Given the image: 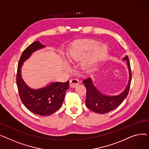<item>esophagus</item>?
<instances>
[{
  "instance_id": "34e87169",
  "label": "esophagus",
  "mask_w": 149,
  "mask_h": 149,
  "mask_svg": "<svg viewBox=\"0 0 149 149\" xmlns=\"http://www.w3.org/2000/svg\"><path fill=\"white\" fill-rule=\"evenodd\" d=\"M79 84V81L77 79H73L70 81V86L72 88H74Z\"/></svg>"
}]
</instances>
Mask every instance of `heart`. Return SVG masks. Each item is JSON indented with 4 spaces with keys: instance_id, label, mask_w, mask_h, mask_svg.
<instances>
[{
    "instance_id": "b5f03b06",
    "label": "heart",
    "mask_w": 149,
    "mask_h": 149,
    "mask_svg": "<svg viewBox=\"0 0 149 149\" xmlns=\"http://www.w3.org/2000/svg\"><path fill=\"white\" fill-rule=\"evenodd\" d=\"M99 41L91 38L80 39L75 41L68 54L69 63L74 64L79 62L89 54V56L82 64V68L86 73H91L97 67L100 61L106 55L107 49L100 46ZM66 68L68 65H65Z\"/></svg>"
}]
</instances>
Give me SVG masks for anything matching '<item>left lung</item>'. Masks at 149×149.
Wrapping results in <instances>:
<instances>
[{
  "instance_id": "8db88e82",
  "label": "left lung",
  "mask_w": 149,
  "mask_h": 149,
  "mask_svg": "<svg viewBox=\"0 0 149 149\" xmlns=\"http://www.w3.org/2000/svg\"><path fill=\"white\" fill-rule=\"evenodd\" d=\"M123 59L127 61L129 71V81L126 89L120 94L116 96L105 95L96 89L93 84L91 78L86 79L83 81L86 90L85 103L90 110L101 114L108 113L117 108L127 97L130 86L132 73L128 56H126Z\"/></svg>"
}]
</instances>
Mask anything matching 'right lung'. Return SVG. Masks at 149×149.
<instances>
[{"instance_id": "1", "label": "right lung", "mask_w": 149, "mask_h": 149, "mask_svg": "<svg viewBox=\"0 0 149 149\" xmlns=\"http://www.w3.org/2000/svg\"><path fill=\"white\" fill-rule=\"evenodd\" d=\"M45 47L39 41H35L26 48L21 55L17 67L16 83L20 99L24 105L36 114L47 116L58 110L64 100L69 82H54L38 90H32L27 86L21 76L20 68L24 61L32 53Z\"/></svg>"}]
</instances>
